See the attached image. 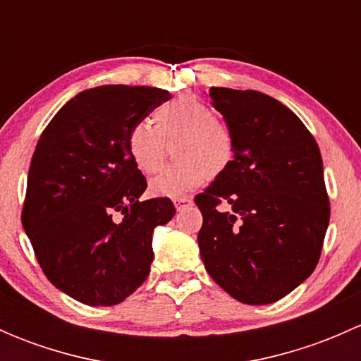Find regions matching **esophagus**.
I'll use <instances>...</instances> for the list:
<instances>
[{
    "label": "esophagus",
    "instance_id": "esophagus-1",
    "mask_svg": "<svg viewBox=\"0 0 361 361\" xmlns=\"http://www.w3.org/2000/svg\"><path fill=\"white\" fill-rule=\"evenodd\" d=\"M174 206H176V209H181V207L185 206H190L192 204V197H187V195H181V197H174Z\"/></svg>",
    "mask_w": 361,
    "mask_h": 361
}]
</instances>
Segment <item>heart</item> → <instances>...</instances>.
I'll list each match as a JSON object with an SVG mask.
<instances>
[{"label": "heart", "mask_w": 361, "mask_h": 361, "mask_svg": "<svg viewBox=\"0 0 361 361\" xmlns=\"http://www.w3.org/2000/svg\"><path fill=\"white\" fill-rule=\"evenodd\" d=\"M174 160L152 178L150 190L162 197H181L201 187L207 176H218L232 164L235 140L231 127L192 96L159 106L150 122H137L127 134V152L141 173H155L166 145L173 143Z\"/></svg>", "instance_id": "b5f03b06"}]
</instances>
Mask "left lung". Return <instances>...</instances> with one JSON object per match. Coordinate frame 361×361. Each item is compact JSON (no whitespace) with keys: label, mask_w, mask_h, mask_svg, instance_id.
<instances>
[{"label":"left lung","mask_w":361,"mask_h":361,"mask_svg":"<svg viewBox=\"0 0 361 361\" xmlns=\"http://www.w3.org/2000/svg\"><path fill=\"white\" fill-rule=\"evenodd\" d=\"M235 140L231 166L195 197L207 274L243 304L279 300L304 283L330 220L323 160L295 113L267 94L211 87ZM228 202L232 212L217 206Z\"/></svg>","instance_id":"8db88e82"}]
</instances>
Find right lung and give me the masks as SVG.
<instances>
[{"mask_svg":"<svg viewBox=\"0 0 361 361\" xmlns=\"http://www.w3.org/2000/svg\"><path fill=\"white\" fill-rule=\"evenodd\" d=\"M169 99L157 87L83 90L39 136L23 227L49 281L82 304H120L150 274L154 228L176 209L167 197L140 201L147 180L130 160L127 134ZM115 212L124 214L120 222Z\"/></svg>","mask_w":361,"mask_h":361,"instance_id":"right-lung-1","label":"right lung"}]
</instances>
